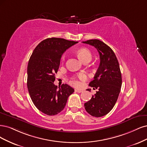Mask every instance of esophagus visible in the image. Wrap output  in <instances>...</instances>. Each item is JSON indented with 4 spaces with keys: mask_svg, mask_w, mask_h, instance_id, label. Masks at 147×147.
Wrapping results in <instances>:
<instances>
[{
    "mask_svg": "<svg viewBox=\"0 0 147 147\" xmlns=\"http://www.w3.org/2000/svg\"><path fill=\"white\" fill-rule=\"evenodd\" d=\"M75 92H77V93H81L83 91L82 90H78V89H75Z\"/></svg>",
    "mask_w": 147,
    "mask_h": 147,
    "instance_id": "34e87169",
    "label": "esophagus"
}]
</instances>
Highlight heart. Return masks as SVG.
Wrapping results in <instances>:
<instances>
[{"mask_svg":"<svg viewBox=\"0 0 147 147\" xmlns=\"http://www.w3.org/2000/svg\"><path fill=\"white\" fill-rule=\"evenodd\" d=\"M76 54L79 57V59L82 61H83V62H85V61H90L92 60V55L91 52L87 48H80L78 49L76 52ZM65 59V54L63 55V56L61 57V61H64ZM78 78L80 80H85L87 79V77H86V75L84 73H80L78 74ZM71 83L74 86H76V87H78L80 85L79 82L75 78H73L71 79Z\"/></svg>","mask_w":147,"mask_h":147,"instance_id":"heart-1","label":"heart"}]
</instances>
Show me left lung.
Here are the masks:
<instances>
[{
	"instance_id": "obj_1",
	"label": "left lung",
	"mask_w": 147,
	"mask_h": 147,
	"mask_svg": "<svg viewBox=\"0 0 147 147\" xmlns=\"http://www.w3.org/2000/svg\"><path fill=\"white\" fill-rule=\"evenodd\" d=\"M83 43L94 46L99 53L100 63L89 86L98 89L91 99L84 104L86 111L93 117H101L115 106L121 90V74L117 57L112 49L99 40H90ZM89 92L91 89H87Z\"/></svg>"
}]
</instances>
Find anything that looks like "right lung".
I'll list each match as a JSON object with an SVG mask.
<instances>
[{"mask_svg":"<svg viewBox=\"0 0 147 147\" xmlns=\"http://www.w3.org/2000/svg\"><path fill=\"white\" fill-rule=\"evenodd\" d=\"M78 41L49 38L40 42L30 56L27 66V88L36 107L48 115L62 111L74 90L68 84L55 86V74L61 55Z\"/></svg>","mask_w":147,"mask_h":147,"instance_id":"1","label":"right lung"}]
</instances>
